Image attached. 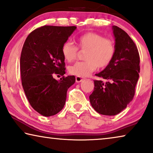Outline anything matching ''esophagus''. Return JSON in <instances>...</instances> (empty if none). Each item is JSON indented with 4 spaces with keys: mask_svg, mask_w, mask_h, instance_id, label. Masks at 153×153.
I'll return each mask as SVG.
<instances>
[{
    "mask_svg": "<svg viewBox=\"0 0 153 153\" xmlns=\"http://www.w3.org/2000/svg\"><path fill=\"white\" fill-rule=\"evenodd\" d=\"M83 79H84V78H83V77H79V76L76 77V82H80L83 81Z\"/></svg>",
    "mask_w": 153,
    "mask_h": 153,
    "instance_id": "1",
    "label": "esophagus"
}]
</instances>
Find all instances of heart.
<instances>
[{"instance_id": "obj_1", "label": "heart", "mask_w": 153, "mask_h": 153, "mask_svg": "<svg viewBox=\"0 0 153 153\" xmlns=\"http://www.w3.org/2000/svg\"><path fill=\"white\" fill-rule=\"evenodd\" d=\"M78 47L82 51L85 60L77 62L69 69L70 74L79 77H86L96 69H103L110 65L116 53V45L112 39L105 38L96 32L84 33L77 38ZM78 47L70 41L63 43L61 52L67 62H72L78 53Z\"/></svg>"}]
</instances>
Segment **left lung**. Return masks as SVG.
Listing matches in <instances>:
<instances>
[{
	"label": "left lung",
	"mask_w": 153,
	"mask_h": 153,
	"mask_svg": "<svg viewBox=\"0 0 153 153\" xmlns=\"http://www.w3.org/2000/svg\"><path fill=\"white\" fill-rule=\"evenodd\" d=\"M116 53L111 63L97 76L107 79L106 83L95 79V87L89 96L93 108L104 115H115L133 100L140 71L137 47L120 27L113 26Z\"/></svg>",
	"instance_id": "8db88e82"
}]
</instances>
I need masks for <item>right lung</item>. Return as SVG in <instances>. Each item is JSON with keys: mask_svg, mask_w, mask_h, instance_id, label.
I'll return each instance as SVG.
<instances>
[{"mask_svg": "<svg viewBox=\"0 0 153 153\" xmlns=\"http://www.w3.org/2000/svg\"><path fill=\"white\" fill-rule=\"evenodd\" d=\"M76 29V26L44 25L29 34L22 47L20 67L22 85L31 107L49 117L63 108L68 88L76 82L65 74L61 48ZM62 75L60 81L53 74Z\"/></svg>", "mask_w": 153, "mask_h": 153, "instance_id": "obj_1", "label": "right lung"}]
</instances>
